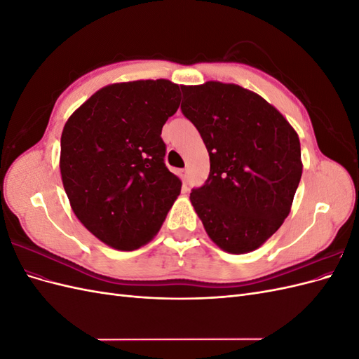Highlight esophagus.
Listing matches in <instances>:
<instances>
[{
    "label": "esophagus",
    "mask_w": 359,
    "mask_h": 359,
    "mask_svg": "<svg viewBox=\"0 0 359 359\" xmlns=\"http://www.w3.org/2000/svg\"><path fill=\"white\" fill-rule=\"evenodd\" d=\"M180 175H181L184 184H187V181H189V170L187 169H181L180 170Z\"/></svg>",
    "instance_id": "34e87169"
}]
</instances>
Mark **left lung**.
<instances>
[{
	"mask_svg": "<svg viewBox=\"0 0 359 359\" xmlns=\"http://www.w3.org/2000/svg\"><path fill=\"white\" fill-rule=\"evenodd\" d=\"M181 90V111L210 154L208 180L190 193L193 208L224 252H253L290 212L302 175L299 137L274 106L240 85Z\"/></svg>",
	"mask_w": 359,
	"mask_h": 359,
	"instance_id": "1",
	"label": "left lung"
}]
</instances>
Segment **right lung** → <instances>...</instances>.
<instances>
[{"label": "right lung", "instance_id": "1", "mask_svg": "<svg viewBox=\"0 0 359 359\" xmlns=\"http://www.w3.org/2000/svg\"><path fill=\"white\" fill-rule=\"evenodd\" d=\"M180 95L166 79L112 83L64 126L60 169L72 210L112 248L130 252L153 240L181 191L160 136Z\"/></svg>", "mask_w": 359, "mask_h": 359}]
</instances>
